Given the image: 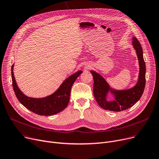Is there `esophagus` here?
Masks as SVG:
<instances>
[{"label": "esophagus", "instance_id": "esophagus-1", "mask_svg": "<svg viewBox=\"0 0 159 159\" xmlns=\"http://www.w3.org/2000/svg\"><path fill=\"white\" fill-rule=\"evenodd\" d=\"M89 66H89V65H88V66H87V67H86V68H88V67H89Z\"/></svg>", "mask_w": 159, "mask_h": 159}]
</instances>
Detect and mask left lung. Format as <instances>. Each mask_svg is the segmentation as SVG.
<instances>
[{
	"mask_svg": "<svg viewBox=\"0 0 159 159\" xmlns=\"http://www.w3.org/2000/svg\"><path fill=\"white\" fill-rule=\"evenodd\" d=\"M132 46L135 50L139 61V73L137 82L133 87L126 89H116L111 87L100 74L91 70L94 80L93 93L100 106L110 111L119 112L128 109L141 98L146 84V65L143 58L142 47L135 37L132 38ZM111 93L114 98L109 101L107 96Z\"/></svg>",
	"mask_w": 159,
	"mask_h": 159,
	"instance_id": "left-lung-1",
	"label": "left lung"
}]
</instances>
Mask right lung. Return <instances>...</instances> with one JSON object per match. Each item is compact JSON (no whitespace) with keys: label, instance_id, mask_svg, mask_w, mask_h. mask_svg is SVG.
<instances>
[{"label":"right lung","instance_id":"obj_1","mask_svg":"<svg viewBox=\"0 0 159 159\" xmlns=\"http://www.w3.org/2000/svg\"><path fill=\"white\" fill-rule=\"evenodd\" d=\"M14 64L11 66L13 87L16 97L25 107L41 116H52L64 110L69 103L71 88L74 82L82 73L79 70L66 79L58 89L52 94L43 98L29 97L18 88L13 72Z\"/></svg>","mask_w":159,"mask_h":159}]
</instances>
